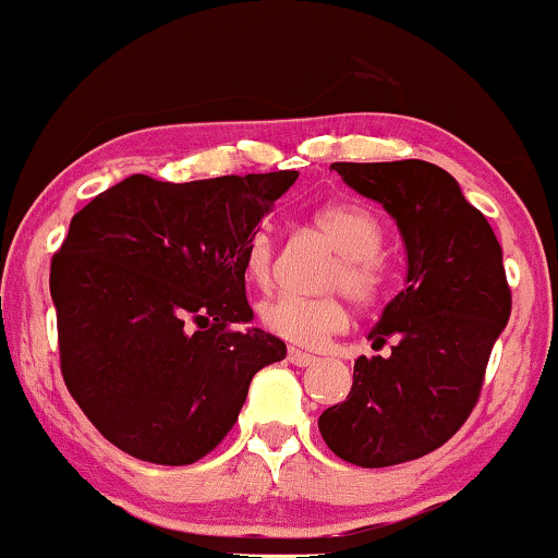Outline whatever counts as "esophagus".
<instances>
[{
	"label": "esophagus",
	"instance_id": "34e87169",
	"mask_svg": "<svg viewBox=\"0 0 558 558\" xmlns=\"http://www.w3.org/2000/svg\"><path fill=\"white\" fill-rule=\"evenodd\" d=\"M288 360H291V364H296V367H310V364L317 362V356L306 354V351H301V349H291L288 351Z\"/></svg>",
	"mask_w": 558,
	"mask_h": 558
}]
</instances>
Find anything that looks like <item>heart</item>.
<instances>
[{
    "label": "heart",
    "instance_id": "b5f03b06",
    "mask_svg": "<svg viewBox=\"0 0 558 558\" xmlns=\"http://www.w3.org/2000/svg\"><path fill=\"white\" fill-rule=\"evenodd\" d=\"M315 226L341 252V259L332 270V286L343 288L356 304H373L388 280L386 262L377 254L383 243V228L377 217L360 204H328L315 215ZM243 267H246L248 280L257 286L270 283L272 239L267 230H259L248 241ZM259 317L272 336L288 343L312 345V349L323 345L332 332H341L349 325V310L341 296L280 293L262 304Z\"/></svg>",
    "mask_w": 558,
    "mask_h": 558
}]
</instances>
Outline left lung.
<instances>
[{"label":"left lung","mask_w":558,"mask_h":558,"mask_svg":"<svg viewBox=\"0 0 558 558\" xmlns=\"http://www.w3.org/2000/svg\"><path fill=\"white\" fill-rule=\"evenodd\" d=\"M349 189L383 204L407 248L403 291L369 330L345 401L319 414L336 457L390 466L444 446L477 403L493 343L511 315L501 243L457 178L422 159L332 162Z\"/></svg>","instance_id":"8db88e82"}]
</instances>
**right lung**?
Returning a JSON list of instances; mask_svg holds the SVG:
<instances>
[{
	"label": "right lung",
	"instance_id": "add662e5",
	"mask_svg": "<svg viewBox=\"0 0 558 558\" xmlns=\"http://www.w3.org/2000/svg\"><path fill=\"white\" fill-rule=\"evenodd\" d=\"M296 170L165 183L131 175L70 220L52 259L65 386L141 462L194 464L226 438L252 377L286 360L246 301L248 241Z\"/></svg>",
	"mask_w": 558,
	"mask_h": 558
}]
</instances>
